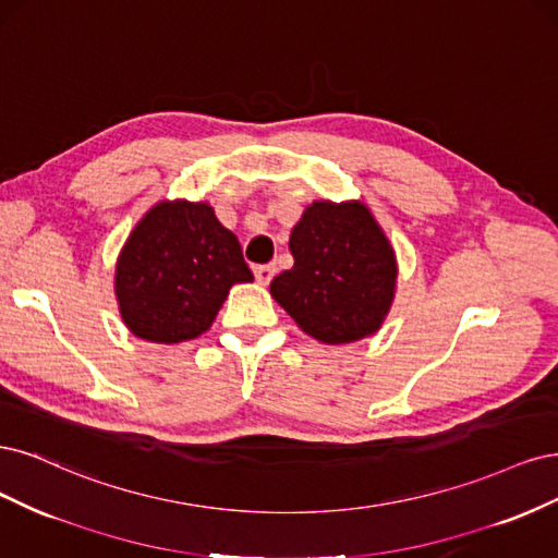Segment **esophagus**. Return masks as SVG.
<instances>
[{
  "label": "esophagus",
  "mask_w": 558,
  "mask_h": 558,
  "mask_svg": "<svg viewBox=\"0 0 558 558\" xmlns=\"http://www.w3.org/2000/svg\"><path fill=\"white\" fill-rule=\"evenodd\" d=\"M274 276H276V266L274 264H259V266H255V278H257L259 284H268V282L274 280Z\"/></svg>",
  "instance_id": "esophagus-1"
}]
</instances>
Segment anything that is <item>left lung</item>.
<instances>
[{
  "label": "left lung",
  "mask_w": 558,
  "mask_h": 558,
  "mask_svg": "<svg viewBox=\"0 0 558 558\" xmlns=\"http://www.w3.org/2000/svg\"><path fill=\"white\" fill-rule=\"evenodd\" d=\"M294 266L271 296L322 343L362 340L383 327L397 290V257L362 202H313L290 236Z\"/></svg>",
  "instance_id": "8db88e82"
}]
</instances>
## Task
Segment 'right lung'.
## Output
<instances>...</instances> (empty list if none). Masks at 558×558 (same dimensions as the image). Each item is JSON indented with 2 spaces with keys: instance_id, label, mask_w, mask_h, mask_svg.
Instances as JSON below:
<instances>
[{
  "instance_id": "add662e5",
  "label": "right lung",
  "mask_w": 558,
  "mask_h": 558,
  "mask_svg": "<svg viewBox=\"0 0 558 558\" xmlns=\"http://www.w3.org/2000/svg\"><path fill=\"white\" fill-rule=\"evenodd\" d=\"M239 239L208 204L159 202L130 233L116 264L128 329L150 343H183L210 329L231 284L250 282Z\"/></svg>"
}]
</instances>
